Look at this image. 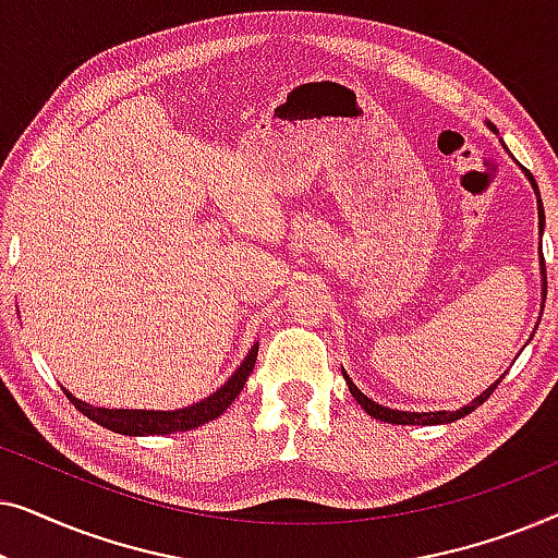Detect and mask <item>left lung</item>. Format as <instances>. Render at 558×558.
<instances>
[{"instance_id": "left-lung-1", "label": "left lung", "mask_w": 558, "mask_h": 558, "mask_svg": "<svg viewBox=\"0 0 558 558\" xmlns=\"http://www.w3.org/2000/svg\"><path fill=\"white\" fill-rule=\"evenodd\" d=\"M493 129V124H487ZM525 178L531 180V185H533V190H536V201H538V231L544 233V223H546V218H544V203H541V195H538V185H536V180H533V174L531 172H525ZM541 277H544V300H546V262H544V256H541ZM342 376H345V380H348V388H350V393H353V399L361 403V407L365 409V414H371L373 418H380V422H388V424H449V422H457V418H462V416H468L470 411H475L480 403H485L487 401V396H490L495 388H498V384H500V378L495 380V384L487 388V391H483L477 396V399H472L468 407H462V409H457V411H429V414H426V411H422V414H418V411H399V409H386V407H380V403H376V401H371L368 396H365L361 388H357L353 380H350V376L348 373H342Z\"/></svg>"}]
</instances>
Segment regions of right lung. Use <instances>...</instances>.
I'll list each match as a JSON object with an SVG mask.
<instances>
[{
    "label": "right lung",
    "mask_w": 558,
    "mask_h": 558,
    "mask_svg": "<svg viewBox=\"0 0 558 558\" xmlns=\"http://www.w3.org/2000/svg\"><path fill=\"white\" fill-rule=\"evenodd\" d=\"M258 342L248 350V355L243 357L239 371L218 388L216 393H210L208 399L193 403V407L174 409V411H147V409H98L90 403L75 399L71 391H65L68 399L81 414H86L90 422L106 426V429L117 434H129V437H149V434H174V432H190L195 426L205 422H213L235 401V396L243 391L246 378L254 373L256 365Z\"/></svg>",
    "instance_id": "1"
}]
</instances>
